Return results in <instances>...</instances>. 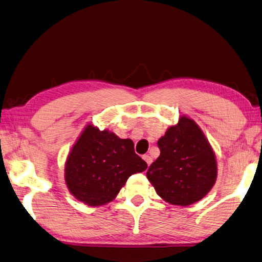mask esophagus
I'll return each mask as SVG.
<instances>
[{"label":"esophagus","instance_id":"esophagus-1","mask_svg":"<svg viewBox=\"0 0 262 262\" xmlns=\"http://www.w3.org/2000/svg\"><path fill=\"white\" fill-rule=\"evenodd\" d=\"M142 159H144V160L146 161V163H147V165H148V166H149V165L151 164L152 160H151V157H150L149 155H144V157H142Z\"/></svg>","mask_w":262,"mask_h":262}]
</instances>
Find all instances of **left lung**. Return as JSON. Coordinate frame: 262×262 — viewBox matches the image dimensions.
I'll return each instance as SVG.
<instances>
[{
    "label": "left lung",
    "instance_id": "8db88e82",
    "mask_svg": "<svg viewBox=\"0 0 262 262\" xmlns=\"http://www.w3.org/2000/svg\"><path fill=\"white\" fill-rule=\"evenodd\" d=\"M161 154L151 163L147 178L167 203L188 206L208 194L218 169L214 151L201 127L181 116L157 141Z\"/></svg>",
    "mask_w": 262,
    "mask_h": 262
}]
</instances>
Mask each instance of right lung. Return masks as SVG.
<instances>
[{
  "instance_id": "1",
  "label": "right lung",
  "mask_w": 262,
  "mask_h": 262,
  "mask_svg": "<svg viewBox=\"0 0 262 262\" xmlns=\"http://www.w3.org/2000/svg\"><path fill=\"white\" fill-rule=\"evenodd\" d=\"M146 169L131 139L89 124L67 157L65 181L75 199L99 206L114 200L129 177Z\"/></svg>"
}]
</instances>
